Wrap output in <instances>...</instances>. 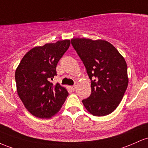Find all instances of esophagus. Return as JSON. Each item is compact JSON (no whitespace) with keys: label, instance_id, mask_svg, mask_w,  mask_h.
<instances>
[{"label":"esophagus","instance_id":"1","mask_svg":"<svg viewBox=\"0 0 148 148\" xmlns=\"http://www.w3.org/2000/svg\"><path fill=\"white\" fill-rule=\"evenodd\" d=\"M70 88H71V89L72 91H75V88H76V86L75 85H73V86H71L70 87Z\"/></svg>","mask_w":148,"mask_h":148}]
</instances>
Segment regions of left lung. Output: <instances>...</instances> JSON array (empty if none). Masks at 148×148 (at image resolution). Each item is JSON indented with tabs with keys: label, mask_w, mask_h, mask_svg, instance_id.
<instances>
[{
	"label": "left lung",
	"mask_w": 148,
	"mask_h": 148,
	"mask_svg": "<svg viewBox=\"0 0 148 148\" xmlns=\"http://www.w3.org/2000/svg\"><path fill=\"white\" fill-rule=\"evenodd\" d=\"M71 44L87 69L92 94L82 103L94 116L110 114L120 103L129 78L125 59L111 43L103 40L73 38Z\"/></svg>",
	"instance_id": "8db88e82"
}]
</instances>
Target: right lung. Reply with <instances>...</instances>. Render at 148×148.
<instances>
[{
	"instance_id": "add662e5",
	"label": "right lung",
	"mask_w": 148,
	"mask_h": 148,
	"mask_svg": "<svg viewBox=\"0 0 148 148\" xmlns=\"http://www.w3.org/2000/svg\"><path fill=\"white\" fill-rule=\"evenodd\" d=\"M70 40L35 47L22 58L15 71L16 91L25 108L35 117L48 119L59 112L69 96L67 89L51 80Z\"/></svg>"
}]
</instances>
